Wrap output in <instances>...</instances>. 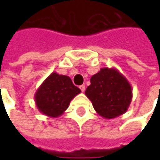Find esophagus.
<instances>
[{
	"label": "esophagus",
	"mask_w": 160,
	"mask_h": 160,
	"mask_svg": "<svg viewBox=\"0 0 160 160\" xmlns=\"http://www.w3.org/2000/svg\"><path fill=\"white\" fill-rule=\"evenodd\" d=\"M80 89L81 90L82 92H84L85 90H86V87H85V85H81V86H80Z\"/></svg>",
	"instance_id": "obj_1"
}]
</instances>
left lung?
I'll use <instances>...</instances> for the list:
<instances>
[{
    "label": "left lung",
    "mask_w": 160,
    "mask_h": 160,
    "mask_svg": "<svg viewBox=\"0 0 160 160\" xmlns=\"http://www.w3.org/2000/svg\"><path fill=\"white\" fill-rule=\"evenodd\" d=\"M90 81L85 94L100 117L113 119L128 111L133 98L132 87L117 68H102Z\"/></svg>",
    "instance_id": "8db88e82"
}]
</instances>
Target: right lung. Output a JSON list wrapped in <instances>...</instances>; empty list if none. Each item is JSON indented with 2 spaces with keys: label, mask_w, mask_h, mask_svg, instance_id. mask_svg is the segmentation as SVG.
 I'll list each match as a JSON object with an SVG mask.
<instances>
[{
  "label": "right lung",
  "mask_w": 160,
  "mask_h": 160,
  "mask_svg": "<svg viewBox=\"0 0 160 160\" xmlns=\"http://www.w3.org/2000/svg\"><path fill=\"white\" fill-rule=\"evenodd\" d=\"M69 77L53 72L42 82L34 95L38 110L49 118H58L68 108L70 101L80 93Z\"/></svg>",
  "instance_id": "add662e5"
}]
</instances>
